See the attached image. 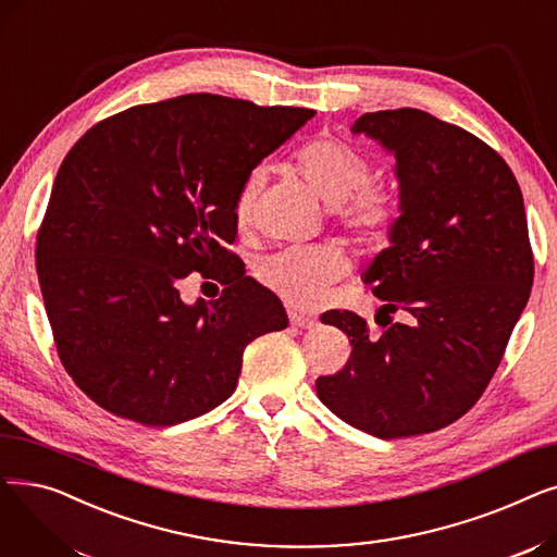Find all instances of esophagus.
<instances>
[{"mask_svg":"<svg viewBox=\"0 0 557 557\" xmlns=\"http://www.w3.org/2000/svg\"><path fill=\"white\" fill-rule=\"evenodd\" d=\"M288 320H290V325L302 327V330H311L315 325V320L311 315H305V313L294 311V309H288Z\"/></svg>","mask_w":557,"mask_h":557,"instance_id":"1","label":"esophagus"}]
</instances>
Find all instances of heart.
<instances>
[{"mask_svg":"<svg viewBox=\"0 0 557 557\" xmlns=\"http://www.w3.org/2000/svg\"><path fill=\"white\" fill-rule=\"evenodd\" d=\"M296 171L320 198L330 202L332 221L352 234L359 246L376 248L388 242L401 212L399 196L388 183L370 178L368 158L352 146L334 135H318L298 149ZM267 175V166H255L234 198V219L242 227L255 219ZM347 269V255L338 244H311L286 246L261 257L255 273L282 300L313 307Z\"/></svg>","mask_w":557,"mask_h":557,"instance_id":"obj_1","label":"heart"}]
</instances>
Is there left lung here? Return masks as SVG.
<instances>
[{"instance_id":"1","label":"left lung","mask_w":557,"mask_h":557,"mask_svg":"<svg viewBox=\"0 0 557 557\" xmlns=\"http://www.w3.org/2000/svg\"><path fill=\"white\" fill-rule=\"evenodd\" d=\"M352 133L393 153L401 216L363 275L384 302V332L347 309L320 315L352 355L315 379V393L343 422L393 441L443 429L479 401L529 302L533 248L515 173L476 135L416 108L366 112Z\"/></svg>"}]
</instances>
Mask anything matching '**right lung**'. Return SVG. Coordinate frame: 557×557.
<instances>
[{"instance_id": "obj_1", "label": "right lung", "mask_w": 557, "mask_h": 557, "mask_svg": "<svg viewBox=\"0 0 557 557\" xmlns=\"http://www.w3.org/2000/svg\"><path fill=\"white\" fill-rule=\"evenodd\" d=\"M313 114L200 92L116 112L72 146L36 267L58 357L108 413L146 426L208 413L237 388L246 345L288 325L227 244L244 178ZM194 270L226 284L216 301L180 300Z\"/></svg>"}]
</instances>
